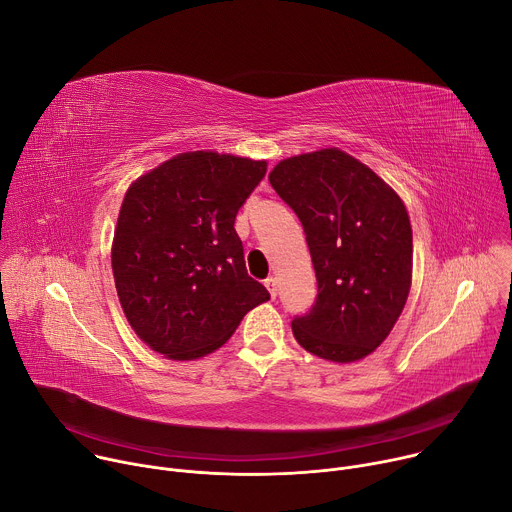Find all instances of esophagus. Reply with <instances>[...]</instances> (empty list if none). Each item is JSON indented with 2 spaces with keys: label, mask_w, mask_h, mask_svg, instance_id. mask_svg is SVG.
Here are the masks:
<instances>
[{
  "label": "esophagus",
  "mask_w": 512,
  "mask_h": 512,
  "mask_svg": "<svg viewBox=\"0 0 512 512\" xmlns=\"http://www.w3.org/2000/svg\"><path fill=\"white\" fill-rule=\"evenodd\" d=\"M265 287L269 289L271 298H275V296H277V279H275V277H267V279H265Z\"/></svg>",
  "instance_id": "obj_1"
}]
</instances>
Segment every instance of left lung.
Segmentation results:
<instances>
[{
    "mask_svg": "<svg viewBox=\"0 0 512 512\" xmlns=\"http://www.w3.org/2000/svg\"><path fill=\"white\" fill-rule=\"evenodd\" d=\"M306 233L318 296L291 330L312 354L352 362L393 330L411 287L413 235L401 198L340 150L279 162L269 174Z\"/></svg>",
    "mask_w": 512,
    "mask_h": 512,
    "instance_id": "obj_1",
    "label": "left lung"
}]
</instances>
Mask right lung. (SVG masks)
<instances>
[{
  "mask_svg": "<svg viewBox=\"0 0 512 512\" xmlns=\"http://www.w3.org/2000/svg\"><path fill=\"white\" fill-rule=\"evenodd\" d=\"M265 172L267 162L188 152L127 190L111 251L115 287L131 328L156 352L204 356L269 300L235 231Z\"/></svg>",
  "mask_w": 512,
  "mask_h": 512,
  "instance_id": "1",
  "label": "right lung"
}]
</instances>
